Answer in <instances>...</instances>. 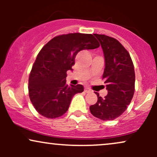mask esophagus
<instances>
[{"mask_svg": "<svg viewBox=\"0 0 157 157\" xmlns=\"http://www.w3.org/2000/svg\"><path fill=\"white\" fill-rule=\"evenodd\" d=\"M85 91H86V93H89V92H91V89H89V87H86L85 88Z\"/></svg>", "mask_w": 157, "mask_h": 157, "instance_id": "obj_1", "label": "esophagus"}]
</instances>
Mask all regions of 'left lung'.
I'll list each match as a JSON object with an SVG mask.
<instances>
[{
  "instance_id": "left-lung-1",
  "label": "left lung",
  "mask_w": 157,
  "mask_h": 157,
  "mask_svg": "<svg viewBox=\"0 0 157 157\" xmlns=\"http://www.w3.org/2000/svg\"><path fill=\"white\" fill-rule=\"evenodd\" d=\"M100 41L105 58V79L108 94L99 93L97 102L90 106L91 114L102 120H113L127 109L134 93L135 73L131 56L117 40L107 35H94Z\"/></svg>"
}]
</instances>
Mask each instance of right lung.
Masks as SVG:
<instances>
[{"instance_id":"obj_1","label":"right lung","mask_w":157,"mask_h":157,"mask_svg":"<svg viewBox=\"0 0 157 157\" xmlns=\"http://www.w3.org/2000/svg\"><path fill=\"white\" fill-rule=\"evenodd\" d=\"M100 46L91 34L71 33L48 41L39 52L29 79L32 105L46 118H57L68 111L74 95L83 91L82 85L68 86L66 71H72L79 52Z\"/></svg>"}]
</instances>
